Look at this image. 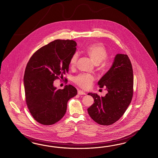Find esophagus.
Listing matches in <instances>:
<instances>
[{
  "instance_id": "34e87169",
  "label": "esophagus",
  "mask_w": 158,
  "mask_h": 158,
  "mask_svg": "<svg viewBox=\"0 0 158 158\" xmlns=\"http://www.w3.org/2000/svg\"><path fill=\"white\" fill-rule=\"evenodd\" d=\"M77 94H78V95H86V94L85 93V92H83V91H81V90H79L78 91H77Z\"/></svg>"
}]
</instances>
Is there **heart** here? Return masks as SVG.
I'll return each mask as SVG.
<instances>
[{"mask_svg": "<svg viewBox=\"0 0 158 158\" xmlns=\"http://www.w3.org/2000/svg\"><path fill=\"white\" fill-rule=\"evenodd\" d=\"M87 54L91 58L95 64H99L104 60L107 57V52L104 46L99 44H94L88 47L85 50ZM78 54L75 52L72 55L69 60L71 66L76 64L78 58ZM104 65H106L104 63ZM94 77L89 73H81L74 77L73 81L76 84L79 85L82 89H89L92 85Z\"/></svg>", "mask_w": 158, "mask_h": 158, "instance_id": "1", "label": "heart"}]
</instances>
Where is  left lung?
I'll use <instances>...</instances> for the list:
<instances>
[{
	"instance_id": "1",
	"label": "left lung",
	"mask_w": 158,
	"mask_h": 158,
	"mask_svg": "<svg viewBox=\"0 0 158 158\" xmlns=\"http://www.w3.org/2000/svg\"><path fill=\"white\" fill-rule=\"evenodd\" d=\"M98 83L100 88H106L107 94L100 97L97 94L89 93L94 103L87 111L96 123L111 125L123 116L132 98L133 70L127 55H116L111 67Z\"/></svg>"
}]
</instances>
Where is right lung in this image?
<instances>
[{
    "mask_svg": "<svg viewBox=\"0 0 158 158\" xmlns=\"http://www.w3.org/2000/svg\"><path fill=\"white\" fill-rule=\"evenodd\" d=\"M77 45L72 40H55L36 51L27 63L23 79L26 101L31 115L42 124L51 125L61 119L68 101L77 95L72 85L56 89L53 85L68 73Z\"/></svg>",
    "mask_w": 158,
    "mask_h": 158,
    "instance_id": "obj_1",
    "label": "right lung"
}]
</instances>
